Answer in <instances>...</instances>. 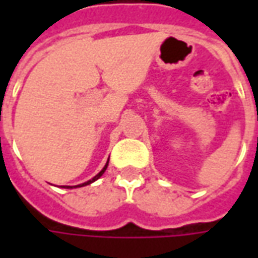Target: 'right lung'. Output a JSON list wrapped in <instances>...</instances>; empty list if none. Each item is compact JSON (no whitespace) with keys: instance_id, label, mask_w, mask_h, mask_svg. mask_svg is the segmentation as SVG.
<instances>
[{"instance_id":"add662e5","label":"right lung","mask_w":258,"mask_h":258,"mask_svg":"<svg viewBox=\"0 0 258 258\" xmlns=\"http://www.w3.org/2000/svg\"><path fill=\"white\" fill-rule=\"evenodd\" d=\"M107 164H109V160H107V163H106V166H105V167L102 168L101 170V173H98L95 175V177H94V178L92 179H90V181H87V182H84V184H80V185H77V186H84V185H90L91 182H94V181H96V179L99 178V177H101L102 174L105 173V170H106V167H107ZM77 186H76V188H77ZM64 188H73V186H64Z\"/></svg>"}]
</instances>
